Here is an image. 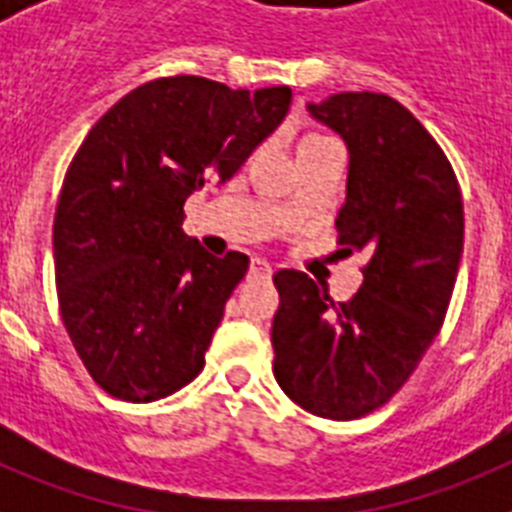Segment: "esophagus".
I'll return each instance as SVG.
<instances>
[{
	"label": "esophagus",
	"instance_id": "1",
	"mask_svg": "<svg viewBox=\"0 0 512 512\" xmlns=\"http://www.w3.org/2000/svg\"><path fill=\"white\" fill-rule=\"evenodd\" d=\"M248 277L251 279H269L271 277V264L264 259H253L248 266Z\"/></svg>",
	"mask_w": 512,
	"mask_h": 512
}]
</instances>
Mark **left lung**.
I'll list each match as a JSON object with an SVG mask.
<instances>
[{
  "instance_id": "left-lung-1",
  "label": "left lung",
  "mask_w": 512,
  "mask_h": 512,
  "mask_svg": "<svg viewBox=\"0 0 512 512\" xmlns=\"http://www.w3.org/2000/svg\"><path fill=\"white\" fill-rule=\"evenodd\" d=\"M351 151L343 253H366L364 284L333 302L297 269L274 274V377L307 413L354 420L387 405L441 330L464 246V202L451 161L397 99L333 94L310 104Z\"/></svg>"
}]
</instances>
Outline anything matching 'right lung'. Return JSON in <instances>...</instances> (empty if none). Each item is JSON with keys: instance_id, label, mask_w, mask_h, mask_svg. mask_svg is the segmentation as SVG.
Listing matches in <instances>:
<instances>
[{"instance_id": "right-lung-1", "label": "right lung", "mask_w": 512, "mask_h": 512, "mask_svg": "<svg viewBox=\"0 0 512 512\" xmlns=\"http://www.w3.org/2000/svg\"><path fill=\"white\" fill-rule=\"evenodd\" d=\"M289 104V87L164 76L112 104L71 158L53 220L58 310L107 395L161 400L205 369L248 256L187 238L184 202L228 182Z\"/></svg>"}]
</instances>
